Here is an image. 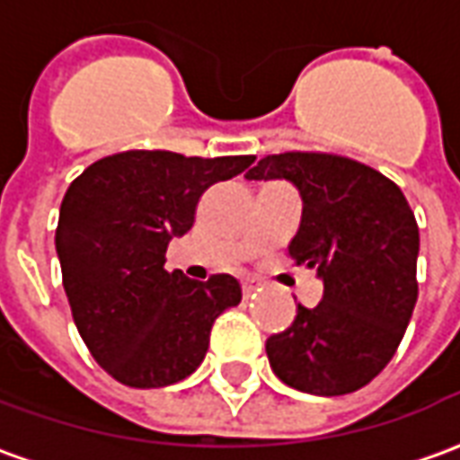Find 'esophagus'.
<instances>
[{
  "label": "esophagus",
  "mask_w": 460,
  "mask_h": 460,
  "mask_svg": "<svg viewBox=\"0 0 460 460\" xmlns=\"http://www.w3.org/2000/svg\"><path fill=\"white\" fill-rule=\"evenodd\" d=\"M241 288H243V296H246V298H251V296H256L259 286H256L253 280H243V286H241Z\"/></svg>",
  "instance_id": "1"
}]
</instances>
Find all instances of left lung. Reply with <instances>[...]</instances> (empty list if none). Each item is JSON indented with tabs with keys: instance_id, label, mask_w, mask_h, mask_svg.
<instances>
[{
	"instance_id": "1",
	"label": "left lung",
	"mask_w": 460,
	"mask_h": 460,
	"mask_svg": "<svg viewBox=\"0 0 460 460\" xmlns=\"http://www.w3.org/2000/svg\"><path fill=\"white\" fill-rule=\"evenodd\" d=\"M246 180H290L303 217L288 253L318 269L323 300L298 303L266 355L293 389L340 396L369 385L394 357L419 298V226L409 201L382 172L330 152L266 155Z\"/></svg>"
}]
</instances>
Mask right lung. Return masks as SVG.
Returning <instances> with one entry per match:
<instances>
[{
	"instance_id": "add662e5",
	"label": "right lung",
	"mask_w": 460,
	"mask_h": 460,
	"mask_svg": "<svg viewBox=\"0 0 460 460\" xmlns=\"http://www.w3.org/2000/svg\"><path fill=\"white\" fill-rule=\"evenodd\" d=\"M253 160L128 150L71 181L56 226L64 288L85 347L120 385L157 389L190 376L214 320L241 303L234 276L197 283L164 269V253L191 229L201 194Z\"/></svg>"
}]
</instances>
